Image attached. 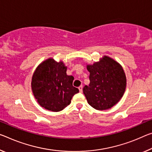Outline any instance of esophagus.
Here are the masks:
<instances>
[{"label": "esophagus", "mask_w": 152, "mask_h": 152, "mask_svg": "<svg viewBox=\"0 0 152 152\" xmlns=\"http://www.w3.org/2000/svg\"><path fill=\"white\" fill-rule=\"evenodd\" d=\"M78 89H79V91H80V93L83 92V86L80 85V86L78 87Z\"/></svg>", "instance_id": "34e87169"}]
</instances>
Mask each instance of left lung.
Returning a JSON list of instances; mask_svg holds the SVG:
<instances>
[{
	"label": "left lung",
	"mask_w": 152,
	"mask_h": 152,
	"mask_svg": "<svg viewBox=\"0 0 152 152\" xmlns=\"http://www.w3.org/2000/svg\"><path fill=\"white\" fill-rule=\"evenodd\" d=\"M90 72L88 86L83 88L88 103L97 110L112 107L123 96L126 78L122 67L110 57H103L93 65H87Z\"/></svg>",
	"instance_id": "1"
}]
</instances>
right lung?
Returning <instances> with one entry per match:
<instances>
[{
    "label": "right lung",
    "mask_w": 152,
    "mask_h": 152,
    "mask_svg": "<svg viewBox=\"0 0 152 152\" xmlns=\"http://www.w3.org/2000/svg\"><path fill=\"white\" fill-rule=\"evenodd\" d=\"M63 61L49 58L42 62L34 72L32 93L40 106L52 112H59L69 105L75 94L79 92L72 85L74 77L66 74Z\"/></svg>",
    "instance_id": "1"
}]
</instances>
